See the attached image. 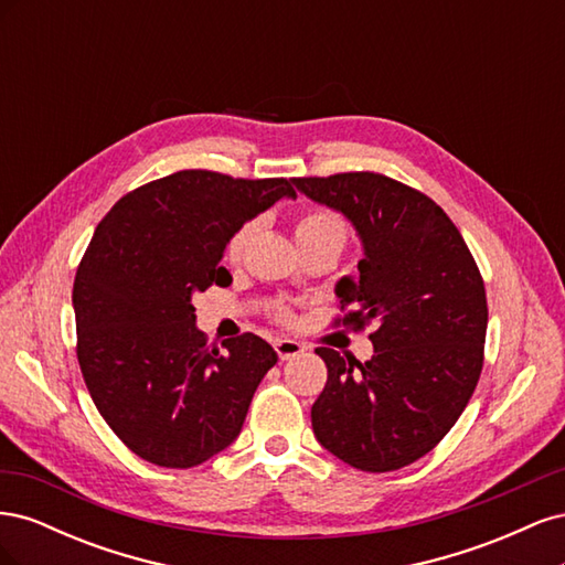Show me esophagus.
Segmentation results:
<instances>
[{
  "mask_svg": "<svg viewBox=\"0 0 565 565\" xmlns=\"http://www.w3.org/2000/svg\"><path fill=\"white\" fill-rule=\"evenodd\" d=\"M276 351L280 361H289V358H297L303 353V347L295 339H276Z\"/></svg>",
  "mask_w": 565,
  "mask_h": 565,
  "instance_id": "34e87169",
  "label": "esophagus"
}]
</instances>
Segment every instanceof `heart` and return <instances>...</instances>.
Listing matches in <instances>:
<instances>
[{"mask_svg": "<svg viewBox=\"0 0 565 565\" xmlns=\"http://www.w3.org/2000/svg\"><path fill=\"white\" fill-rule=\"evenodd\" d=\"M252 224H243L237 228L226 243V259L228 262H241L245 256V249L252 241ZM347 224L341 221L334 212L324 207H309L301 210L295 218V237L299 247H311V245H337L339 249L347 245ZM273 318L280 322L292 320V311L287 306L278 303L273 306Z\"/></svg>", "mask_w": 565, "mask_h": 565, "instance_id": "b5f03b06", "label": "heart"}]
</instances>
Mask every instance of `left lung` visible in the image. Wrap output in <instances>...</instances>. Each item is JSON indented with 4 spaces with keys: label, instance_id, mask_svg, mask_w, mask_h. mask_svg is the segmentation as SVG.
<instances>
[{
    "label": "left lung",
    "instance_id": "8db88e82",
    "mask_svg": "<svg viewBox=\"0 0 565 565\" xmlns=\"http://www.w3.org/2000/svg\"><path fill=\"white\" fill-rule=\"evenodd\" d=\"M303 195L339 210L361 235L365 259L341 278V318L370 334L358 363L330 347L316 353L328 382L311 407L322 448L384 473L413 465L443 440L483 370L486 285L450 216L415 188L377 172L292 179Z\"/></svg>",
    "mask_w": 565,
    "mask_h": 565
}]
</instances>
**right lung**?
Wrapping results in <instances>:
<instances>
[{"instance_id":"right-lung-1","label":"right lung","mask_w":565,"mask_h":565,"mask_svg":"<svg viewBox=\"0 0 565 565\" xmlns=\"http://www.w3.org/2000/svg\"><path fill=\"white\" fill-rule=\"evenodd\" d=\"M287 179L210 169L150 181L100 218L77 266V361L100 417L150 465L191 469L228 448L278 363L245 332L218 347L195 328L193 295L233 282L228 237L280 198Z\"/></svg>"}]
</instances>
